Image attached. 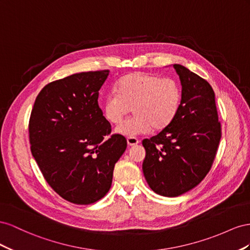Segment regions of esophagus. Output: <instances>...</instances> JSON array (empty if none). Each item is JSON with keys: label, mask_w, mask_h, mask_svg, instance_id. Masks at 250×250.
<instances>
[{"label": "esophagus", "mask_w": 250, "mask_h": 250, "mask_svg": "<svg viewBox=\"0 0 250 250\" xmlns=\"http://www.w3.org/2000/svg\"><path fill=\"white\" fill-rule=\"evenodd\" d=\"M126 142H127V146H134L139 144V140L137 138H134V137H129L126 139Z\"/></svg>", "instance_id": "34e87169"}]
</instances>
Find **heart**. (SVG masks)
Segmentation results:
<instances>
[{"label":"heart","instance_id":"obj_1","mask_svg":"<svg viewBox=\"0 0 250 250\" xmlns=\"http://www.w3.org/2000/svg\"><path fill=\"white\" fill-rule=\"evenodd\" d=\"M181 104V88L174 80L134 72L120 78L115 92L105 96L102 108L106 121L114 125L123 123L133 109L135 116L120 125L115 132L125 137H136L153 129H167L179 114Z\"/></svg>","mask_w":250,"mask_h":250}]
</instances>
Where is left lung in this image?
<instances>
[{"label":"left lung","instance_id":"8db88e82","mask_svg":"<svg viewBox=\"0 0 250 250\" xmlns=\"http://www.w3.org/2000/svg\"><path fill=\"white\" fill-rule=\"evenodd\" d=\"M182 87V104L173 124L142 140V170L156 194L178 197L208 175L221 139L215 92L202 77L174 63Z\"/></svg>","mask_w":250,"mask_h":250}]
</instances>
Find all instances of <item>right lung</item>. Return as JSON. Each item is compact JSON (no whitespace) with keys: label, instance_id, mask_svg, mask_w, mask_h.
<instances>
[{"label":"right lung","instance_id":"1","mask_svg":"<svg viewBox=\"0 0 250 250\" xmlns=\"http://www.w3.org/2000/svg\"><path fill=\"white\" fill-rule=\"evenodd\" d=\"M108 70L75 73L46 84L29 120L31 153L46 181L65 200L88 205L109 191L126 140L111 133L98 106Z\"/></svg>","mask_w":250,"mask_h":250}]
</instances>
